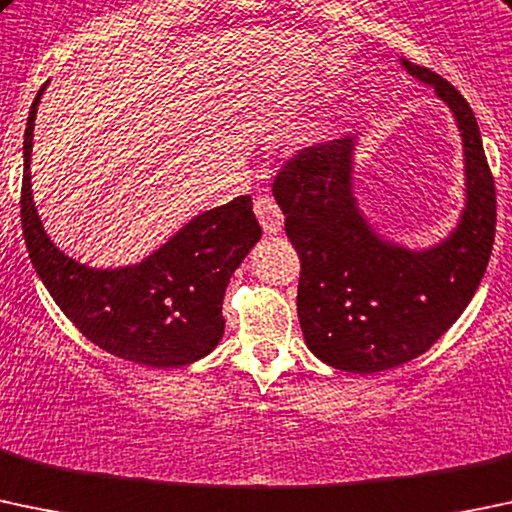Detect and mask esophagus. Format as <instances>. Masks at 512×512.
I'll return each instance as SVG.
<instances>
[{"mask_svg":"<svg viewBox=\"0 0 512 512\" xmlns=\"http://www.w3.org/2000/svg\"><path fill=\"white\" fill-rule=\"evenodd\" d=\"M255 215L260 220V225L265 228V233L277 235L284 225V215L279 211V206L274 203V198L270 196H260L255 201Z\"/></svg>","mask_w":512,"mask_h":512,"instance_id":"34e87169","label":"esophagus"}]
</instances>
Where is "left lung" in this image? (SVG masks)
Segmentation results:
<instances>
[{"instance_id":"8db88e82","label":"left lung","mask_w":512,"mask_h":512,"mask_svg":"<svg viewBox=\"0 0 512 512\" xmlns=\"http://www.w3.org/2000/svg\"><path fill=\"white\" fill-rule=\"evenodd\" d=\"M400 63L432 85L464 144V211L444 240L410 250L368 223L353 191L358 137L301 149L272 186L301 260L304 341L316 358L346 373H383L429 351L469 306L496 238V184L469 102L429 68Z\"/></svg>"}]
</instances>
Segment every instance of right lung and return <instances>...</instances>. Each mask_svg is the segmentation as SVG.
I'll use <instances>...</instances> for the list:
<instances>
[{
  "label": "right lung",
  "instance_id": "1",
  "mask_svg": "<svg viewBox=\"0 0 512 512\" xmlns=\"http://www.w3.org/2000/svg\"><path fill=\"white\" fill-rule=\"evenodd\" d=\"M24 132L21 228L31 265L75 328L102 351L149 368H181L208 355L223 338V297L230 277L262 238L252 198L191 218L137 265H80L48 238L31 193L36 110Z\"/></svg>",
  "mask_w": 512,
  "mask_h": 512
}]
</instances>
